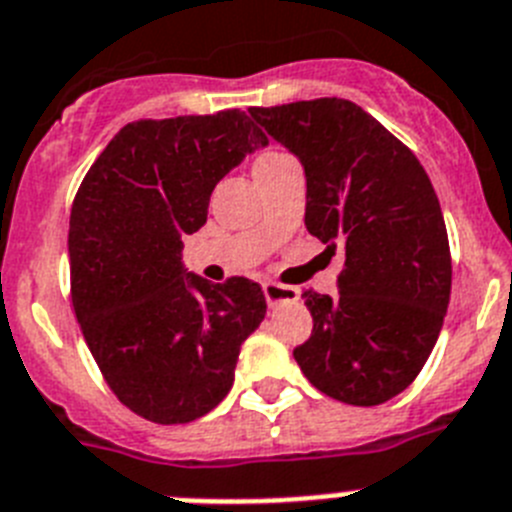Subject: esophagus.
<instances>
[{"mask_svg":"<svg viewBox=\"0 0 512 512\" xmlns=\"http://www.w3.org/2000/svg\"><path fill=\"white\" fill-rule=\"evenodd\" d=\"M262 291H265V301H268L270 309L299 299V288L281 286V283H265V286H262Z\"/></svg>","mask_w":512,"mask_h":512,"instance_id":"obj_1","label":"esophagus"}]
</instances>
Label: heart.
Listing matches in <instances>:
<instances>
[{
	"instance_id": "b5f03b06",
	"label": "heart",
	"mask_w": 512,
	"mask_h": 512,
	"mask_svg": "<svg viewBox=\"0 0 512 512\" xmlns=\"http://www.w3.org/2000/svg\"><path fill=\"white\" fill-rule=\"evenodd\" d=\"M281 157H286V154H262V157L257 159L255 164H262V162H273V159H281Z\"/></svg>"
}]
</instances>
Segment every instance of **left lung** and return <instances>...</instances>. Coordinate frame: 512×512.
Segmentation results:
<instances>
[{
    "label": "left lung",
    "instance_id": "obj_1",
    "mask_svg": "<svg viewBox=\"0 0 512 512\" xmlns=\"http://www.w3.org/2000/svg\"><path fill=\"white\" fill-rule=\"evenodd\" d=\"M250 115L299 157L311 237L345 250L335 299L301 293L314 330L293 358L337 402H389L433 353L451 299L448 234L428 172L350 100L319 97Z\"/></svg>",
    "mask_w": 512,
    "mask_h": 512
}]
</instances>
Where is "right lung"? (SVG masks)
<instances>
[{"instance_id":"right-lung-1","label":"right lung","mask_w":512,"mask_h":512,"mask_svg":"<svg viewBox=\"0 0 512 512\" xmlns=\"http://www.w3.org/2000/svg\"><path fill=\"white\" fill-rule=\"evenodd\" d=\"M262 146L268 136L242 110L128 123L74 198V314L115 397L146 420L211 412L265 319L257 283L213 286L182 265V239L206 224L213 188Z\"/></svg>"}]
</instances>
